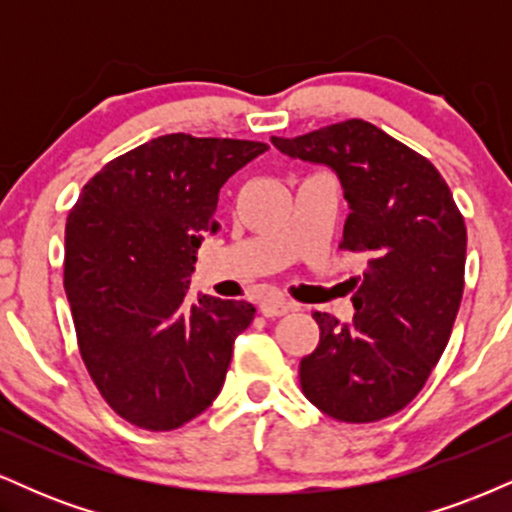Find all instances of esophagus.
I'll return each mask as SVG.
<instances>
[{
	"label": "esophagus",
	"instance_id": "obj_1",
	"mask_svg": "<svg viewBox=\"0 0 512 512\" xmlns=\"http://www.w3.org/2000/svg\"><path fill=\"white\" fill-rule=\"evenodd\" d=\"M296 308L291 301H286V298H279V296H272V298H264L260 303V313L264 317H279V315H286L291 313V310Z\"/></svg>",
	"mask_w": 512,
	"mask_h": 512
}]
</instances>
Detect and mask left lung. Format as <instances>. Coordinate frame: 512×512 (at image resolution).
<instances>
[{"label":"left lung","instance_id":"obj_1","mask_svg":"<svg viewBox=\"0 0 512 512\" xmlns=\"http://www.w3.org/2000/svg\"><path fill=\"white\" fill-rule=\"evenodd\" d=\"M272 144L339 175L351 209L339 248L366 257L351 279L354 320L313 313L320 342L301 358L303 395L346 424L397 414L436 368L462 301L467 228L448 182L366 120Z\"/></svg>","mask_w":512,"mask_h":512}]
</instances>
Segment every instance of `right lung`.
<instances>
[{
	"instance_id": "obj_1",
	"label": "right lung",
	"mask_w": 512,
	"mask_h": 512,
	"mask_svg": "<svg viewBox=\"0 0 512 512\" xmlns=\"http://www.w3.org/2000/svg\"><path fill=\"white\" fill-rule=\"evenodd\" d=\"M269 146L166 134L113 158L84 185L64 231V291L93 385L117 416L173 431L221 392L255 308L187 298L223 182Z\"/></svg>"
}]
</instances>
